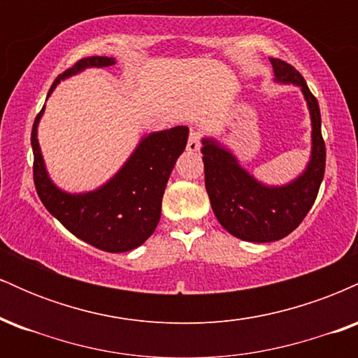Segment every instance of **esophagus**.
Here are the masks:
<instances>
[{
  "mask_svg": "<svg viewBox=\"0 0 358 358\" xmlns=\"http://www.w3.org/2000/svg\"><path fill=\"white\" fill-rule=\"evenodd\" d=\"M200 139H202V134L199 133V131H192L190 133V138H188V143H187V151H190V153H195V151L200 150Z\"/></svg>",
  "mask_w": 358,
  "mask_h": 358,
  "instance_id": "1",
  "label": "esophagus"
}]
</instances>
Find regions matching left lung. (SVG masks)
Masks as SVG:
<instances>
[{"label": "left lung", "mask_w": 358, "mask_h": 358, "mask_svg": "<svg viewBox=\"0 0 358 358\" xmlns=\"http://www.w3.org/2000/svg\"><path fill=\"white\" fill-rule=\"evenodd\" d=\"M274 80L301 89L311 117V156L293 182L264 185L244 170L227 148L212 138L202 139L205 188L217 220L229 234L248 242H273L286 237L313 207L324 175V141L318 101L293 65L271 59Z\"/></svg>", "instance_id": "1"}]
</instances>
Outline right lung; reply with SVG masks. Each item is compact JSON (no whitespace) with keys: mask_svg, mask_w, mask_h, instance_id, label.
I'll return each instance as SVG.
<instances>
[{"mask_svg":"<svg viewBox=\"0 0 358 358\" xmlns=\"http://www.w3.org/2000/svg\"><path fill=\"white\" fill-rule=\"evenodd\" d=\"M113 57H87L60 73L48 90L53 92L60 80L76 76L89 67H110ZM47 96V97H48ZM45 106L35 117L31 129L34 148V182L36 193L57 220L94 248L106 252H126L136 249L155 232L162 215V199L176 159L183 153L188 139L187 126L150 133L139 141L108 183L97 190L69 193L60 190L48 176L36 127Z\"/></svg>","mask_w":358,"mask_h":358,"instance_id":"obj_1","label":"right lung"}]
</instances>
